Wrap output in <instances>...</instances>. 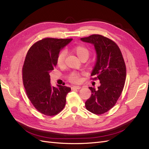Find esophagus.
<instances>
[{
    "label": "esophagus",
    "mask_w": 149,
    "mask_h": 149,
    "mask_svg": "<svg viewBox=\"0 0 149 149\" xmlns=\"http://www.w3.org/2000/svg\"><path fill=\"white\" fill-rule=\"evenodd\" d=\"M81 88L80 86H73V87H72V90H75V89H80Z\"/></svg>",
    "instance_id": "esophagus-1"
}]
</instances>
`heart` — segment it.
I'll use <instances>...</instances> for the list:
<instances>
[{
    "mask_svg": "<svg viewBox=\"0 0 149 149\" xmlns=\"http://www.w3.org/2000/svg\"><path fill=\"white\" fill-rule=\"evenodd\" d=\"M72 51L75 52L76 55L78 56V57L80 60L84 58L88 59L90 54L89 50L88 49L87 47H86L85 46L82 45H79L74 47ZM65 57V52L64 51H62L59 52V54L57 57V64L59 66L63 65L64 63ZM69 79L71 81H73V82H77V81H78L79 80L77 75L75 73L70 74L69 76Z\"/></svg>",
    "mask_w": 149,
    "mask_h": 149,
    "instance_id": "heart-1",
    "label": "heart"
}]
</instances>
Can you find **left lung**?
I'll list each match as a JSON object with an SVG mask.
<instances>
[{
	"label": "left lung",
	"mask_w": 149,
	"mask_h": 149,
	"mask_svg": "<svg viewBox=\"0 0 149 149\" xmlns=\"http://www.w3.org/2000/svg\"><path fill=\"white\" fill-rule=\"evenodd\" d=\"M94 46L97 54L91 76L98 79L100 86L90 87L92 95L85 102L88 111L96 114L107 112L116 104L126 80V69L118 45L112 40L100 35L80 38Z\"/></svg>",
	"instance_id": "left-lung-1"
}]
</instances>
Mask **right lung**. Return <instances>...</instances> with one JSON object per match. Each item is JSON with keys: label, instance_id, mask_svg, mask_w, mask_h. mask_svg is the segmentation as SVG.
<instances>
[{"label": "right lung", "instance_id": "obj_1", "mask_svg": "<svg viewBox=\"0 0 149 149\" xmlns=\"http://www.w3.org/2000/svg\"><path fill=\"white\" fill-rule=\"evenodd\" d=\"M72 40L45 38L35 43L26 56L22 69L24 87L33 106L46 116H54L63 109L71 90L66 86L52 87L49 72L57 65L60 51Z\"/></svg>", "mask_w": 149, "mask_h": 149}]
</instances>
